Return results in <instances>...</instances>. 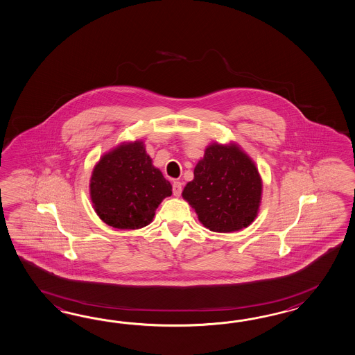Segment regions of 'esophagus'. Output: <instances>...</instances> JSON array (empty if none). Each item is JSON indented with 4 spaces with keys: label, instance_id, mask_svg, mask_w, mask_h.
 <instances>
[{
    "label": "esophagus",
    "instance_id": "obj_1",
    "mask_svg": "<svg viewBox=\"0 0 355 355\" xmlns=\"http://www.w3.org/2000/svg\"><path fill=\"white\" fill-rule=\"evenodd\" d=\"M182 184L180 182H173V191L175 197H179L182 194Z\"/></svg>",
    "mask_w": 355,
    "mask_h": 355
}]
</instances>
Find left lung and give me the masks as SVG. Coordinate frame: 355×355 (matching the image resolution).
I'll return each instance as SVG.
<instances>
[{"mask_svg":"<svg viewBox=\"0 0 355 355\" xmlns=\"http://www.w3.org/2000/svg\"><path fill=\"white\" fill-rule=\"evenodd\" d=\"M203 227L232 233L254 223L263 180L252 158L236 143H209L182 193Z\"/></svg>","mask_w":355,"mask_h":355,"instance_id":"8db88e82","label":"left lung"}]
</instances>
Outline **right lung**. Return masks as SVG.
<instances>
[{"instance_id":"add662e5","label":"right lung","mask_w":355,"mask_h":355,"mask_svg":"<svg viewBox=\"0 0 355 355\" xmlns=\"http://www.w3.org/2000/svg\"><path fill=\"white\" fill-rule=\"evenodd\" d=\"M171 194V184L153 166L141 140L114 146L92 170V207L110 227L134 230L149 225L159 203Z\"/></svg>"}]
</instances>
